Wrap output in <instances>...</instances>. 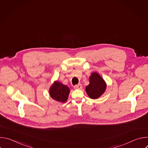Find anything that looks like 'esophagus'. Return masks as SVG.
<instances>
[{"label": "esophagus", "instance_id": "esophagus-1", "mask_svg": "<svg viewBox=\"0 0 148 148\" xmlns=\"http://www.w3.org/2000/svg\"><path fill=\"white\" fill-rule=\"evenodd\" d=\"M74 89H76V90H81V89H82V86L81 84H78V85H75L74 87Z\"/></svg>", "mask_w": 148, "mask_h": 148}]
</instances>
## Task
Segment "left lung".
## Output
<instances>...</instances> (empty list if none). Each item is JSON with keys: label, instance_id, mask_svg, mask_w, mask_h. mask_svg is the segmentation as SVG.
I'll return each instance as SVG.
<instances>
[{"label": "left lung", "instance_id": "8db88e82", "mask_svg": "<svg viewBox=\"0 0 148 148\" xmlns=\"http://www.w3.org/2000/svg\"><path fill=\"white\" fill-rule=\"evenodd\" d=\"M89 81L90 84L86 87V91L90 98L98 99L106 90L107 83L97 72L91 73Z\"/></svg>", "mask_w": 148, "mask_h": 148}]
</instances>
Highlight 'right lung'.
Here are the masks:
<instances>
[{
    "mask_svg": "<svg viewBox=\"0 0 148 148\" xmlns=\"http://www.w3.org/2000/svg\"><path fill=\"white\" fill-rule=\"evenodd\" d=\"M70 92V90L68 86L58 81H55L49 89L50 97L53 99L62 103L67 101Z\"/></svg>",
    "mask_w": 148,
    "mask_h": 148,
    "instance_id": "add662e5",
    "label": "right lung"
}]
</instances>
